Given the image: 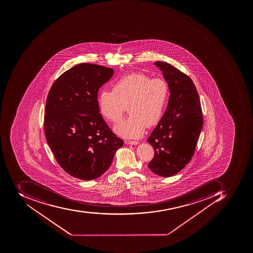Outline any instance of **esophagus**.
<instances>
[{
  "label": "esophagus",
  "mask_w": 253,
  "mask_h": 253,
  "mask_svg": "<svg viewBox=\"0 0 253 253\" xmlns=\"http://www.w3.org/2000/svg\"><path fill=\"white\" fill-rule=\"evenodd\" d=\"M125 143L129 145H137L139 144V142L138 141H132V140H126Z\"/></svg>",
  "instance_id": "1"
}]
</instances>
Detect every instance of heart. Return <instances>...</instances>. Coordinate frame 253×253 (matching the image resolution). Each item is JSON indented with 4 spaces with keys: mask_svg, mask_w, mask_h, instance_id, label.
Here are the masks:
<instances>
[{
    "mask_svg": "<svg viewBox=\"0 0 253 253\" xmlns=\"http://www.w3.org/2000/svg\"><path fill=\"white\" fill-rule=\"evenodd\" d=\"M169 94L168 84L164 79H152L143 73H132L118 80L112 91L100 92L99 110L107 121L117 124L127 107L130 115L116 126L114 132L124 138H139L143 136L146 126H153L161 120Z\"/></svg>",
    "mask_w": 253,
    "mask_h": 253,
    "instance_id": "b5f03b06",
    "label": "heart"
}]
</instances>
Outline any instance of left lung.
<instances>
[{
  "instance_id": "left-lung-1",
  "label": "left lung",
  "mask_w": 253,
  "mask_h": 253,
  "mask_svg": "<svg viewBox=\"0 0 253 253\" xmlns=\"http://www.w3.org/2000/svg\"><path fill=\"white\" fill-rule=\"evenodd\" d=\"M154 64L163 72L170 96L164 115L147 139L155 151L148 167L157 175L169 177L180 172L193 157L203 129V114L192 80L171 64Z\"/></svg>"
}]
</instances>
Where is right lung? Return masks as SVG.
Instances as JSON below:
<instances>
[{
	"instance_id": "obj_1",
	"label": "right lung",
	"mask_w": 253,
	"mask_h": 253,
	"mask_svg": "<svg viewBox=\"0 0 253 253\" xmlns=\"http://www.w3.org/2000/svg\"><path fill=\"white\" fill-rule=\"evenodd\" d=\"M114 71L80 64L60 75L49 92L45 108V136L59 165L74 177L91 180L111 165L124 145L99 110L98 90Z\"/></svg>"
}]
</instances>
